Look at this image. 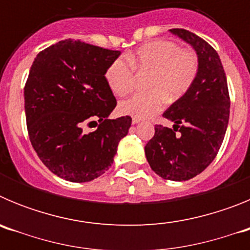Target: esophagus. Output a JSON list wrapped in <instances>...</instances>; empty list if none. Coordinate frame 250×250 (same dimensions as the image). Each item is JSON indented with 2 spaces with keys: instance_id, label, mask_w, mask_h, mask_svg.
Here are the masks:
<instances>
[{
  "instance_id": "obj_1",
  "label": "esophagus",
  "mask_w": 250,
  "mask_h": 250,
  "mask_svg": "<svg viewBox=\"0 0 250 250\" xmlns=\"http://www.w3.org/2000/svg\"><path fill=\"white\" fill-rule=\"evenodd\" d=\"M141 121V119H138V118H132V124H139Z\"/></svg>"
}]
</instances>
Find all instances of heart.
Returning <instances> with one entry per match:
<instances>
[{
  "label": "heart",
  "mask_w": 250,
  "mask_h": 250,
  "mask_svg": "<svg viewBox=\"0 0 250 250\" xmlns=\"http://www.w3.org/2000/svg\"><path fill=\"white\" fill-rule=\"evenodd\" d=\"M115 59L106 68L105 79L115 95L124 96L135 85V71H150L146 92H138L121 101V114L146 119L158 114L169 103L183 98L194 83L199 70L198 57L191 50L180 48L169 40H154L135 51Z\"/></svg>",
  "instance_id": "1"
}]
</instances>
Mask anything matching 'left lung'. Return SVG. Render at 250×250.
Here are the masks:
<instances>
[{"label":"left lung","instance_id":"left-lung-1","mask_svg":"<svg viewBox=\"0 0 250 250\" xmlns=\"http://www.w3.org/2000/svg\"><path fill=\"white\" fill-rule=\"evenodd\" d=\"M170 32L193 46L199 70L189 91L163 114L174 121L173 129L155 125L145 155L159 176L184 182L207 169L219 151L228 127L230 99L218 52L190 31L171 28Z\"/></svg>","mask_w":250,"mask_h":250}]
</instances>
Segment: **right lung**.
I'll use <instances>...</instances> for the list:
<instances>
[{"instance_id": "1", "label": "right lung", "mask_w": 250, "mask_h": 250, "mask_svg": "<svg viewBox=\"0 0 250 250\" xmlns=\"http://www.w3.org/2000/svg\"><path fill=\"white\" fill-rule=\"evenodd\" d=\"M119 56L67 39L41 51L31 66L23 92L30 141L48 170L67 182L103 175L131 126L130 116L107 119L116 99L105 72ZM96 118L98 129L85 134L83 125Z\"/></svg>"}]
</instances>
